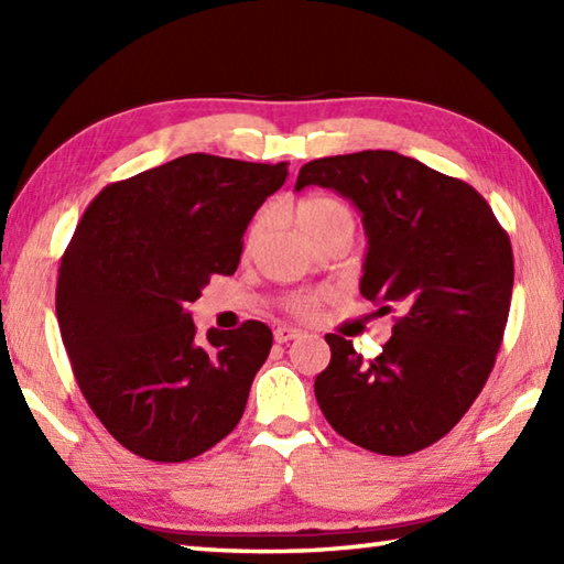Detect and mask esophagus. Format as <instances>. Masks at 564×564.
<instances>
[{
    "label": "esophagus",
    "mask_w": 564,
    "mask_h": 564,
    "mask_svg": "<svg viewBox=\"0 0 564 564\" xmlns=\"http://www.w3.org/2000/svg\"><path fill=\"white\" fill-rule=\"evenodd\" d=\"M303 336V330L301 328H291V326H279L273 330V338H275V343H289V340H295V338H301Z\"/></svg>",
    "instance_id": "esophagus-1"
}]
</instances>
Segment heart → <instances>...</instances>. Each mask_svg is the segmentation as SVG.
<instances>
[{
    "label": "heart",
    "mask_w": 564,
    "mask_h": 564,
    "mask_svg": "<svg viewBox=\"0 0 564 564\" xmlns=\"http://www.w3.org/2000/svg\"><path fill=\"white\" fill-rule=\"evenodd\" d=\"M295 221L303 228L308 238H313L321 231L333 226H350L352 228V214L348 212L346 204H340L338 198L330 196H308L295 206ZM261 221H256L251 228V236L259 231ZM316 295L311 293H299L289 301V308L295 313H308L313 305H316Z\"/></svg>",
    "instance_id": "1"
}]
</instances>
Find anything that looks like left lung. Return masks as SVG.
I'll return each mask as SVG.
<instances>
[{
  "label": "left lung",
  "mask_w": 564,
  "mask_h": 564,
  "mask_svg": "<svg viewBox=\"0 0 564 564\" xmlns=\"http://www.w3.org/2000/svg\"><path fill=\"white\" fill-rule=\"evenodd\" d=\"M305 186L358 208L368 236L360 293L398 313L373 360L328 333L323 415L370 453L423 451L453 431L495 366L512 299L510 238L470 184L395 151L308 161L295 191Z\"/></svg>",
  "instance_id": "1"
}]
</instances>
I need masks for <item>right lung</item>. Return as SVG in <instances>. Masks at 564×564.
Returning <instances> with one entry per match:
<instances>
[{
  "label": "right lung",
  "mask_w": 564,
  "mask_h": 564,
  "mask_svg": "<svg viewBox=\"0 0 564 564\" xmlns=\"http://www.w3.org/2000/svg\"><path fill=\"white\" fill-rule=\"evenodd\" d=\"M289 164L186 154L109 184L62 256L56 318L94 415L133 455L184 463L234 431L269 358L261 321L196 338L188 305L231 275Z\"/></svg>",
  "instance_id": "right-lung-1"
}]
</instances>
